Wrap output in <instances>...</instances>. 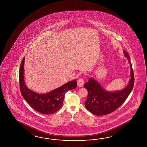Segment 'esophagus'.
Wrapping results in <instances>:
<instances>
[{"label":"esophagus","instance_id":"esophagus-1","mask_svg":"<svg viewBox=\"0 0 147 147\" xmlns=\"http://www.w3.org/2000/svg\"><path fill=\"white\" fill-rule=\"evenodd\" d=\"M84 79L83 78H80L77 81V84L79 87H82L84 84Z\"/></svg>","mask_w":147,"mask_h":147}]
</instances>
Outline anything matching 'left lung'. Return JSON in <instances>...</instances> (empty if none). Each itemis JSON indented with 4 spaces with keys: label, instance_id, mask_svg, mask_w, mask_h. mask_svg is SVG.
Segmentation results:
<instances>
[{
    "label": "left lung",
    "instance_id": "8db88e82",
    "mask_svg": "<svg viewBox=\"0 0 147 147\" xmlns=\"http://www.w3.org/2000/svg\"><path fill=\"white\" fill-rule=\"evenodd\" d=\"M130 66V79L129 84L121 90L108 91L93 78L84 84L87 89L88 97L85 107L90 113L97 116H103L113 113L125 102L134 85V74L128 53L123 50Z\"/></svg>",
    "mask_w": 147,
    "mask_h": 147
}]
</instances>
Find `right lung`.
Listing matches in <instances>:
<instances>
[{
	"label": "right lung",
	"instance_id": "add662e5",
	"mask_svg": "<svg viewBox=\"0 0 147 147\" xmlns=\"http://www.w3.org/2000/svg\"><path fill=\"white\" fill-rule=\"evenodd\" d=\"M24 63L25 58L21 63L19 72L20 89L22 97L33 109L39 113L45 115L56 113L62 106L67 91L77 87L76 80L69 81L49 92L38 94L29 89L25 84Z\"/></svg>",
	"mask_w": 147,
	"mask_h": 147
}]
</instances>
